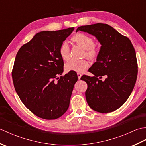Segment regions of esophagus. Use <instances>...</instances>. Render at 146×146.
Wrapping results in <instances>:
<instances>
[{
  "mask_svg": "<svg viewBox=\"0 0 146 146\" xmlns=\"http://www.w3.org/2000/svg\"><path fill=\"white\" fill-rule=\"evenodd\" d=\"M77 75H78V79L80 80V78H81V77H82V75L81 73H77Z\"/></svg>",
  "mask_w": 146,
  "mask_h": 146,
  "instance_id": "obj_1",
  "label": "esophagus"
}]
</instances>
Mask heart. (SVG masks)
<instances>
[{"label": "heart", "mask_w": 146, "mask_h": 146, "mask_svg": "<svg viewBox=\"0 0 146 146\" xmlns=\"http://www.w3.org/2000/svg\"><path fill=\"white\" fill-rule=\"evenodd\" d=\"M71 41L85 49V54L89 58L94 59L97 56L98 50L94 46V41L88 35L83 33L76 34L71 38ZM59 54L64 61H66L70 58V48L66 41L63 42L60 46ZM88 66L89 61L86 59H73L65 64V68L67 71H75L77 73L83 72Z\"/></svg>", "instance_id": "1"}]
</instances>
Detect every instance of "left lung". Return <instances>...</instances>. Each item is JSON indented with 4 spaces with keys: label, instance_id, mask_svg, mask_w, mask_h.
<instances>
[{
    "label": "left lung",
    "instance_id": "obj_1",
    "mask_svg": "<svg viewBox=\"0 0 146 146\" xmlns=\"http://www.w3.org/2000/svg\"><path fill=\"white\" fill-rule=\"evenodd\" d=\"M81 31L94 36L101 44L97 61L88 71L94 76L83 75L88 85L86 100L92 109L100 113L117 110L134 89L137 76L136 54L131 41L107 24L82 26ZM106 76L104 81L100 78Z\"/></svg>",
    "mask_w": 146,
    "mask_h": 146
}]
</instances>
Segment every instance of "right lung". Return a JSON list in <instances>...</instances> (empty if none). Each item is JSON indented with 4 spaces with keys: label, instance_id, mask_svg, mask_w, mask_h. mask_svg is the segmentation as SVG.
I'll use <instances>...</instances> for the list:
<instances>
[{
    "label": "right lung",
    "instance_id": "1",
    "mask_svg": "<svg viewBox=\"0 0 146 146\" xmlns=\"http://www.w3.org/2000/svg\"><path fill=\"white\" fill-rule=\"evenodd\" d=\"M74 27L35 35L18 51L12 76L21 100L28 109L42 119H56L66 112L74 85L78 80L75 71L63 72V60L59 48Z\"/></svg>",
    "mask_w": 146,
    "mask_h": 146
}]
</instances>
